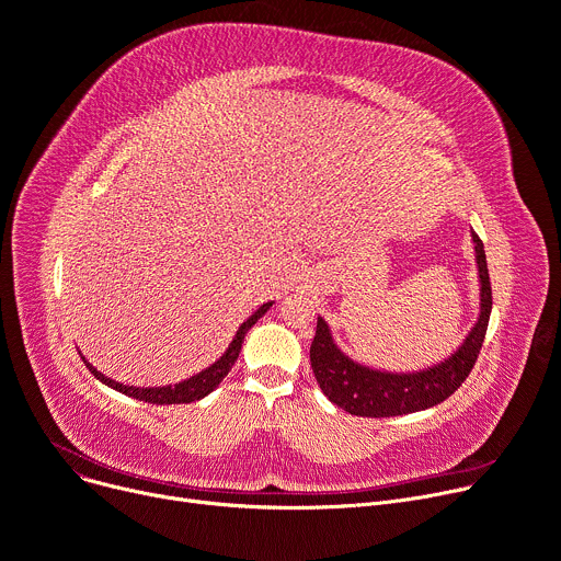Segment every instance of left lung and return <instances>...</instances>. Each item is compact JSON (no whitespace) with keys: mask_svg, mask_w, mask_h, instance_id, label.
<instances>
[{"mask_svg":"<svg viewBox=\"0 0 561 561\" xmlns=\"http://www.w3.org/2000/svg\"><path fill=\"white\" fill-rule=\"evenodd\" d=\"M471 238L480 274V317L465 344L435 367L414 374H389L357 365L344 355L331 337V328L319 317L310 346V362L328 401L355 416H399L446 401L469 378L482 348L491 314V283L484 247L476 233H471Z\"/></svg>","mask_w":561,"mask_h":561,"instance_id":"8db88e82","label":"left lung"}]
</instances>
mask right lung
Segmentation results:
<instances>
[{"mask_svg": "<svg viewBox=\"0 0 561 561\" xmlns=\"http://www.w3.org/2000/svg\"><path fill=\"white\" fill-rule=\"evenodd\" d=\"M270 308H272V301H270V304H262V306L240 325V331L236 333L233 342L228 344L226 353L215 362V365H210V367L204 369L202 374H196V376H192V378H187V380H183V382H179V385H168V387H134V385H122V382H115V380L106 378L104 374H99L83 355H81V357H83L85 367L90 369V374H92L96 380H102L104 385H108V387H113V389L126 393V397H130V399H138V401H145V403H153V405L192 403V401H199V399L208 397V393L224 380V376L230 371V367L236 365V359H238V355H240V351H242V342H244V335L249 333V328H251L262 314H265Z\"/></svg>", "mask_w": 561, "mask_h": 561, "instance_id": "1", "label": "right lung"}]
</instances>
